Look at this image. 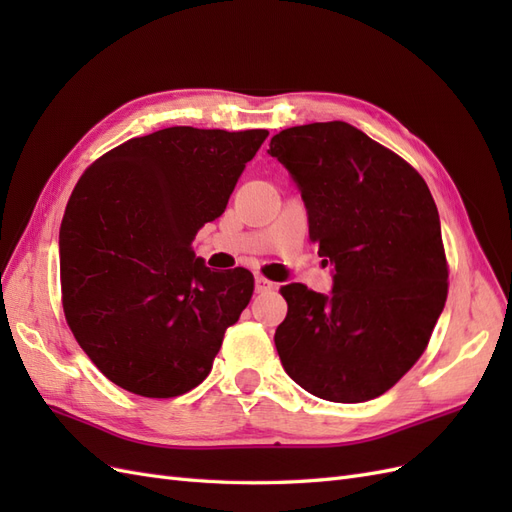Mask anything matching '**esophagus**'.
I'll use <instances>...</instances> for the list:
<instances>
[{
    "label": "esophagus",
    "mask_w": 512,
    "mask_h": 512,
    "mask_svg": "<svg viewBox=\"0 0 512 512\" xmlns=\"http://www.w3.org/2000/svg\"><path fill=\"white\" fill-rule=\"evenodd\" d=\"M273 288H275V284L271 280H267V277H262V275H256V292H269Z\"/></svg>",
    "instance_id": "esophagus-1"
}]
</instances>
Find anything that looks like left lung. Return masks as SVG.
<instances>
[{"label":"left lung","instance_id":"left-lung-1","mask_svg":"<svg viewBox=\"0 0 512 512\" xmlns=\"http://www.w3.org/2000/svg\"><path fill=\"white\" fill-rule=\"evenodd\" d=\"M269 153L297 181L309 239L335 265L331 297L280 288L288 314L275 348L286 374L337 404L380 397L421 359L446 303L433 196L416 168L344 121L282 130Z\"/></svg>","mask_w":512,"mask_h":512}]
</instances>
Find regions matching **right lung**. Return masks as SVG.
I'll list each match as a JSON object with an SVG mask.
<instances>
[{"label":"right lung","instance_id":"right-lung-1","mask_svg":"<svg viewBox=\"0 0 512 512\" xmlns=\"http://www.w3.org/2000/svg\"><path fill=\"white\" fill-rule=\"evenodd\" d=\"M267 136L166 128L106 151L76 183L59 228L61 305L91 363L121 389L168 399L209 376L254 275L211 271L192 239L224 213Z\"/></svg>","mask_w":512,"mask_h":512}]
</instances>
